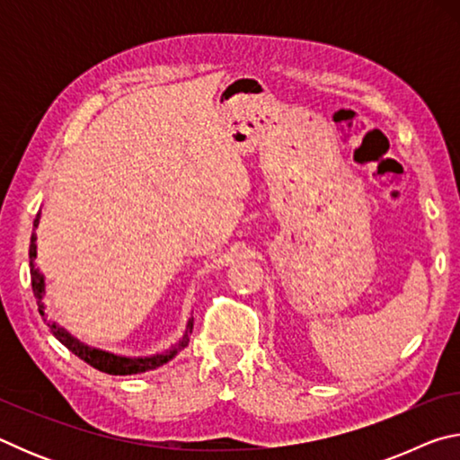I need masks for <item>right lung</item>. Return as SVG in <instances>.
I'll list each match as a JSON object with an SVG mask.
<instances>
[{"instance_id": "obj_1", "label": "right lung", "mask_w": 460, "mask_h": 460, "mask_svg": "<svg viewBox=\"0 0 460 460\" xmlns=\"http://www.w3.org/2000/svg\"><path fill=\"white\" fill-rule=\"evenodd\" d=\"M40 225V211H38L36 219H34V229ZM36 255H38V245H36V233H32V239H30V278H32V290L38 302V310L44 318V323L49 324L50 332L57 337L62 345H65L68 351L75 353L76 357H81L84 363H89L91 367H95L103 373H109V376H134V373H146L152 371L160 365L168 363L172 357H176L178 351L189 345V334L192 332V323L194 318L190 316L189 323H186V331L181 339H178L176 345H172L164 353H155V355H147V357H123V355H115L103 351V349H95L81 342L76 337H73L66 329H62L60 324L54 321H49V316L44 313V294H46V282L44 276L40 274V270L36 268Z\"/></svg>"}]
</instances>
